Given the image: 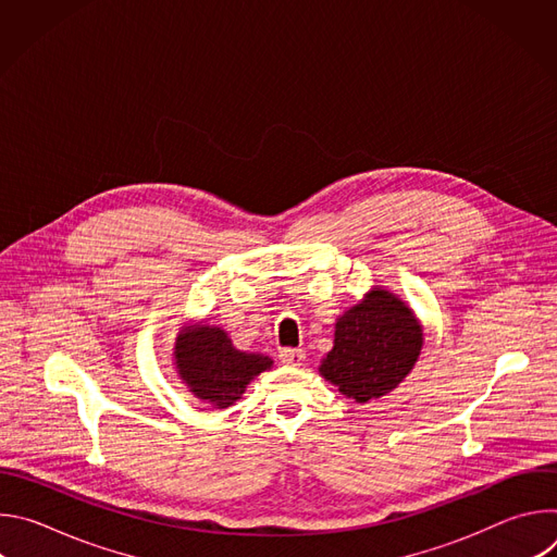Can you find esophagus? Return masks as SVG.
<instances>
[{
	"label": "esophagus",
	"mask_w": 557,
	"mask_h": 557,
	"mask_svg": "<svg viewBox=\"0 0 557 557\" xmlns=\"http://www.w3.org/2000/svg\"><path fill=\"white\" fill-rule=\"evenodd\" d=\"M304 359H306L304 350H297V348H284V350L280 352V361H282L284 366H301Z\"/></svg>",
	"instance_id": "obj_1"
}]
</instances>
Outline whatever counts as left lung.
<instances>
[{"mask_svg":"<svg viewBox=\"0 0 557 557\" xmlns=\"http://www.w3.org/2000/svg\"><path fill=\"white\" fill-rule=\"evenodd\" d=\"M423 329L414 310L385 288H372L335 324V346L320 374L357 404L392 392L414 368Z\"/></svg>","mask_w":557,"mask_h":557,"instance_id":"left-lung-1","label":"left lung"}]
</instances>
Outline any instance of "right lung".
I'll return each instance as SVG.
<instances>
[{
    "label": "right lung",
    "instance_id": "obj_1",
    "mask_svg": "<svg viewBox=\"0 0 557 557\" xmlns=\"http://www.w3.org/2000/svg\"><path fill=\"white\" fill-rule=\"evenodd\" d=\"M174 363L196 399L224 410L245 394L251 379L273 361L258 352L237 350L218 326H185L176 339Z\"/></svg>",
    "mask_w": 557,
    "mask_h": 557
}]
</instances>
